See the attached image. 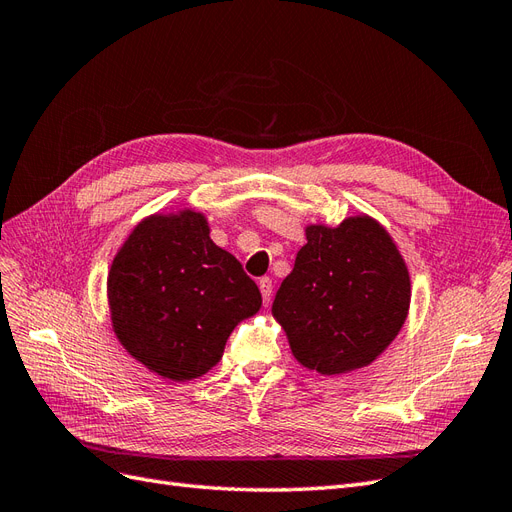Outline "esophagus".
<instances>
[{
  "label": "esophagus",
  "instance_id": "34e87169",
  "mask_svg": "<svg viewBox=\"0 0 512 512\" xmlns=\"http://www.w3.org/2000/svg\"><path fill=\"white\" fill-rule=\"evenodd\" d=\"M258 288H260V294H262V301H265V305L271 303V297H273V282L271 277H260L258 280Z\"/></svg>",
  "mask_w": 512,
  "mask_h": 512
}]
</instances>
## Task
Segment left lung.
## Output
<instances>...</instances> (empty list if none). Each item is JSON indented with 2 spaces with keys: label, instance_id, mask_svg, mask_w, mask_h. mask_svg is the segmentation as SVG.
Returning <instances> with one entry per match:
<instances>
[{
  "label": "left lung",
  "instance_id": "left-lung-1",
  "mask_svg": "<svg viewBox=\"0 0 512 512\" xmlns=\"http://www.w3.org/2000/svg\"><path fill=\"white\" fill-rule=\"evenodd\" d=\"M307 243L273 301L303 367L339 376L376 361L404 327L410 275L395 241L369 215L309 224Z\"/></svg>",
  "mask_w": 512,
  "mask_h": 512
}]
</instances>
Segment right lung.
<instances>
[{
	"label": "right lung",
	"mask_w": 512,
	"mask_h": 512,
	"mask_svg": "<svg viewBox=\"0 0 512 512\" xmlns=\"http://www.w3.org/2000/svg\"><path fill=\"white\" fill-rule=\"evenodd\" d=\"M106 294L121 346L173 382L218 365L232 329L262 305L252 277L192 209L136 224L113 258Z\"/></svg>",
	"instance_id": "add662e5"
}]
</instances>
